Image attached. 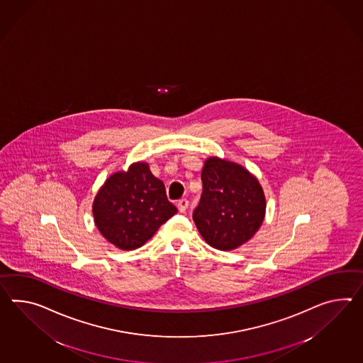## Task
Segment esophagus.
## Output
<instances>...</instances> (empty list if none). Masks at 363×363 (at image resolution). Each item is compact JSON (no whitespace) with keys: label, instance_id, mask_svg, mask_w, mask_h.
<instances>
[{"label":"esophagus","instance_id":"34e87169","mask_svg":"<svg viewBox=\"0 0 363 363\" xmlns=\"http://www.w3.org/2000/svg\"><path fill=\"white\" fill-rule=\"evenodd\" d=\"M177 206L179 213H186V210H187V207H189V201H187L186 198H182V199L178 201Z\"/></svg>","mask_w":363,"mask_h":363}]
</instances>
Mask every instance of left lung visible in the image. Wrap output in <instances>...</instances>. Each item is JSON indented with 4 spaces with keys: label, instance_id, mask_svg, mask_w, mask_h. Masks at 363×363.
I'll list each match as a JSON object with an SVG mask.
<instances>
[{
    "label": "left lung",
    "instance_id": "left-lung-1",
    "mask_svg": "<svg viewBox=\"0 0 363 363\" xmlns=\"http://www.w3.org/2000/svg\"><path fill=\"white\" fill-rule=\"evenodd\" d=\"M202 184L193 219L204 241L232 250L252 239L265 218V194L258 179L239 164L210 157L204 161Z\"/></svg>",
    "mask_w": 363,
    "mask_h": 363
}]
</instances>
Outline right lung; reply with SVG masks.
Masks as SVG:
<instances>
[{"label":"right lung","instance_id":"right-lung-1","mask_svg":"<svg viewBox=\"0 0 363 363\" xmlns=\"http://www.w3.org/2000/svg\"><path fill=\"white\" fill-rule=\"evenodd\" d=\"M177 208L167 198L165 185L147 162L107 178L93 202V216L105 239L122 250L144 245Z\"/></svg>","mask_w":363,"mask_h":363}]
</instances>
